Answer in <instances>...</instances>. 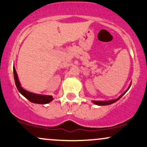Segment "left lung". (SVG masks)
<instances>
[{
	"mask_svg": "<svg viewBox=\"0 0 147 147\" xmlns=\"http://www.w3.org/2000/svg\"><path fill=\"white\" fill-rule=\"evenodd\" d=\"M128 90H129V88H128ZM126 90V91H127ZM126 92H124V93L122 94V95H120L119 96V97H118L117 99H115V100H110V101H106V102H101V101H93V103L94 104H97V105H99V106H104V105H109V104H113V103H114V102H117V100H119V99L121 98V97H122L123 95H124V94L126 93Z\"/></svg>",
	"mask_w": 147,
	"mask_h": 147,
	"instance_id": "obj_1",
	"label": "left lung"
}]
</instances>
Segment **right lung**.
<instances>
[{
	"mask_svg": "<svg viewBox=\"0 0 147 147\" xmlns=\"http://www.w3.org/2000/svg\"><path fill=\"white\" fill-rule=\"evenodd\" d=\"M13 70H14V81L15 84H16L17 89L23 95L25 98H27L28 100L30 101L32 103H36V104H47V103L50 102L53 99L52 96H46V95H37V94L32 93V92H28V91L25 90L24 89L22 88L21 86V84L19 83L18 81L17 74H16V70H15L14 67L13 68Z\"/></svg>",
	"mask_w": 147,
	"mask_h": 147,
	"instance_id": "right-lung-1",
	"label": "right lung"
}]
</instances>
